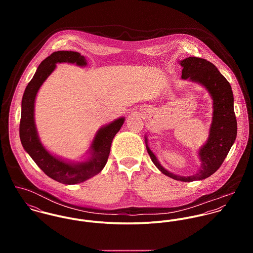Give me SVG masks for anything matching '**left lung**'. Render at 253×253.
I'll return each instance as SVG.
<instances>
[{"label":"left lung","instance_id":"1","mask_svg":"<svg viewBox=\"0 0 253 253\" xmlns=\"http://www.w3.org/2000/svg\"><path fill=\"white\" fill-rule=\"evenodd\" d=\"M182 78L202 84L213 99V117L207 144L200 150L202 167L192 176H178L165 169L156 156L147 147L148 154L155 166L166 175L183 182L202 180L213 174L223 164L237 137V119L234 112L232 87L215 65L200 57H188L180 62Z\"/></svg>","mask_w":253,"mask_h":253}]
</instances>
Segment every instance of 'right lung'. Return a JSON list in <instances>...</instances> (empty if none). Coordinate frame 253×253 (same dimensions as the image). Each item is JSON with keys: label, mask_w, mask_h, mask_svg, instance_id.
<instances>
[{"label": "right lung", "mask_w": 253, "mask_h": 253, "mask_svg": "<svg viewBox=\"0 0 253 253\" xmlns=\"http://www.w3.org/2000/svg\"><path fill=\"white\" fill-rule=\"evenodd\" d=\"M58 62L77 63L80 66L86 65V60L79 52L65 50L52 52L42 61L22 97L19 136L25 151L47 176L70 185L87 180L102 170L108 160L112 140L123 126L125 119H118L98 130L91 144L92 156L84 163L71 165L50 155L41 144L38 137L34 123V103L40 86L54 70L55 64Z\"/></svg>", "instance_id": "right-lung-1"}]
</instances>
